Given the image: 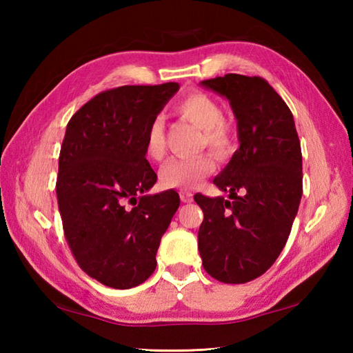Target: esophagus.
I'll list each match as a JSON object with an SVG mask.
<instances>
[{"mask_svg": "<svg viewBox=\"0 0 353 353\" xmlns=\"http://www.w3.org/2000/svg\"><path fill=\"white\" fill-rule=\"evenodd\" d=\"M179 196H181V201L185 202V204H188V202L193 201V194H191L190 191H187V190L179 191Z\"/></svg>", "mask_w": 353, "mask_h": 353, "instance_id": "1", "label": "esophagus"}]
</instances>
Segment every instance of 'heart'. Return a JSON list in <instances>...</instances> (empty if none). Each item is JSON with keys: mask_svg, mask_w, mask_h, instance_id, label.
<instances>
[{"mask_svg": "<svg viewBox=\"0 0 353 353\" xmlns=\"http://www.w3.org/2000/svg\"><path fill=\"white\" fill-rule=\"evenodd\" d=\"M176 115L201 130L198 149L208 148L218 157H225L234 146V130L224 119V110L216 99L202 92H191L174 105ZM145 154L151 160H162L165 155L163 119L155 117L146 129ZM214 159L210 154H199L187 159H171L160 170V182L166 188H194L202 179L212 174Z\"/></svg>", "mask_w": 353, "mask_h": 353, "instance_id": "heart-1", "label": "heart"}]
</instances>
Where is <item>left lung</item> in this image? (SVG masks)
I'll use <instances>...</instances> for the list:
<instances>
[{
  "label": "left lung",
  "instance_id": "obj_1",
  "mask_svg": "<svg viewBox=\"0 0 353 353\" xmlns=\"http://www.w3.org/2000/svg\"><path fill=\"white\" fill-rule=\"evenodd\" d=\"M229 99L240 149L213 179L229 193L194 194L204 221L198 248L204 270L223 283L265 274L288 240L302 198V151L290 107L263 77L225 74L201 82Z\"/></svg>",
  "mask_w": 353,
  "mask_h": 353
}]
</instances>
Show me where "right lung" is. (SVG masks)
Segmentation results:
<instances>
[{
    "instance_id": "obj_1",
    "label": "right lung",
    "mask_w": 353,
    "mask_h": 353,
    "mask_svg": "<svg viewBox=\"0 0 353 353\" xmlns=\"http://www.w3.org/2000/svg\"><path fill=\"white\" fill-rule=\"evenodd\" d=\"M179 90L177 82L105 90L67 124L56 183L63 234L77 265L117 290L140 285L155 270L162 235L181 204L148 163L146 129Z\"/></svg>"
}]
</instances>
